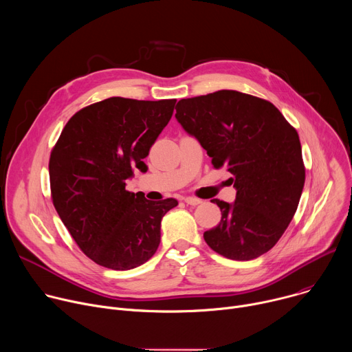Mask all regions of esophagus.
<instances>
[{
  "instance_id": "1",
  "label": "esophagus",
  "mask_w": 352,
  "mask_h": 352,
  "mask_svg": "<svg viewBox=\"0 0 352 352\" xmlns=\"http://www.w3.org/2000/svg\"><path fill=\"white\" fill-rule=\"evenodd\" d=\"M184 200H185L186 205H190V206H197V205H200V204L204 202L202 199H197L195 196H186Z\"/></svg>"
}]
</instances>
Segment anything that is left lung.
<instances>
[{
	"label": "left lung",
	"mask_w": 352,
	"mask_h": 352,
	"mask_svg": "<svg viewBox=\"0 0 352 352\" xmlns=\"http://www.w3.org/2000/svg\"><path fill=\"white\" fill-rule=\"evenodd\" d=\"M175 118L206 150L214 168L232 174L234 204L213 199L219 226L204 238L214 252L252 261L291 223L305 184L298 132L270 102L236 90L182 98Z\"/></svg>",
	"instance_id": "8db88e82"
}]
</instances>
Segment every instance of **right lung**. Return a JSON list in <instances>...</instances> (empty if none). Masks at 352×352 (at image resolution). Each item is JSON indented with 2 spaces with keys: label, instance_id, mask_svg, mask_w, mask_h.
Returning <instances> with one entry per match:
<instances>
[{
  "label": "right lung",
  "instance_id": "add662e5",
  "mask_svg": "<svg viewBox=\"0 0 352 352\" xmlns=\"http://www.w3.org/2000/svg\"><path fill=\"white\" fill-rule=\"evenodd\" d=\"M175 98L146 102L110 97L79 110L63 129L50 156L54 208L82 252L94 263L135 269L160 243L173 197L147 200L125 189L133 170L171 120Z\"/></svg>",
  "mask_w": 352,
  "mask_h": 352
}]
</instances>
